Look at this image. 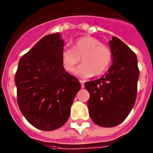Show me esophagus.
<instances>
[{
  "mask_svg": "<svg viewBox=\"0 0 153 153\" xmlns=\"http://www.w3.org/2000/svg\"><path fill=\"white\" fill-rule=\"evenodd\" d=\"M79 82H80V83H81L82 88H83V87H84V82H85V81H83V80L80 79V80H79Z\"/></svg>",
  "mask_w": 153,
  "mask_h": 153,
  "instance_id": "34e87169",
  "label": "esophagus"
}]
</instances>
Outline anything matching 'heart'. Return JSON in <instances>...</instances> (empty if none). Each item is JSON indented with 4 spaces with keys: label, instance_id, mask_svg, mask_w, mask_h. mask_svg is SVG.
I'll return each mask as SVG.
<instances>
[{
    "label": "heart",
    "instance_id": "heart-1",
    "mask_svg": "<svg viewBox=\"0 0 153 153\" xmlns=\"http://www.w3.org/2000/svg\"><path fill=\"white\" fill-rule=\"evenodd\" d=\"M82 63L75 70L81 78L100 76L109 69L113 59V52L109 46L102 44L95 37L85 36L75 39L73 48L64 47L62 51V62L67 72H73L76 65Z\"/></svg>",
    "mask_w": 153,
    "mask_h": 153
}]
</instances>
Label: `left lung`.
<instances>
[{"mask_svg": "<svg viewBox=\"0 0 153 153\" xmlns=\"http://www.w3.org/2000/svg\"><path fill=\"white\" fill-rule=\"evenodd\" d=\"M113 64L100 79L85 82L92 121L102 127H114L128 117L135 104L139 68L137 55L117 37L109 41Z\"/></svg>", "mask_w": 153, "mask_h": 153, "instance_id": "1", "label": "left lung"}]
</instances>
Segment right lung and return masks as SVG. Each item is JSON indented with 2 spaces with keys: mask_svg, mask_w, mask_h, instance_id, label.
<instances>
[{
  "mask_svg": "<svg viewBox=\"0 0 153 153\" xmlns=\"http://www.w3.org/2000/svg\"><path fill=\"white\" fill-rule=\"evenodd\" d=\"M63 46L59 33L45 36L20 58L16 72L19 108L40 130H55L67 122L81 89L79 79L63 68Z\"/></svg>",
  "mask_w": 153,
  "mask_h": 153,
  "instance_id": "add662e5",
  "label": "right lung"
}]
</instances>
